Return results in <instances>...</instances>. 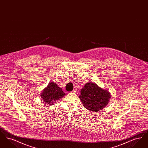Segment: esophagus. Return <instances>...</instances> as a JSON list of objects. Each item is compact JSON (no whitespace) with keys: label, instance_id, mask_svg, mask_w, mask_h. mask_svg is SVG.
<instances>
[{"label":"esophagus","instance_id":"34e87169","mask_svg":"<svg viewBox=\"0 0 148 148\" xmlns=\"http://www.w3.org/2000/svg\"><path fill=\"white\" fill-rule=\"evenodd\" d=\"M77 92V90L76 89H74L71 91V92Z\"/></svg>","mask_w":148,"mask_h":148}]
</instances>
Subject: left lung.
Masks as SVG:
<instances>
[{"label":"left lung","mask_w":148,"mask_h":148,"mask_svg":"<svg viewBox=\"0 0 148 148\" xmlns=\"http://www.w3.org/2000/svg\"><path fill=\"white\" fill-rule=\"evenodd\" d=\"M79 98L86 109L97 112L108 105L111 95L109 91L100 88L95 83L89 82L82 89Z\"/></svg>","instance_id":"left-lung-1"}]
</instances>
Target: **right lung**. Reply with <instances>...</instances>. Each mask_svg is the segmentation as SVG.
I'll list each match as a JSON object with an SVG mask.
<instances>
[{
  "label": "right lung",
  "mask_w": 148,
  "mask_h": 148,
  "mask_svg": "<svg viewBox=\"0 0 148 148\" xmlns=\"http://www.w3.org/2000/svg\"><path fill=\"white\" fill-rule=\"evenodd\" d=\"M65 95L62 89L55 82H50L42 91L40 97L42 100L49 105H53L55 101Z\"/></svg>",
  "instance_id": "obj_1"
}]
</instances>
